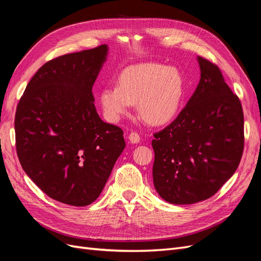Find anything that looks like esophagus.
<instances>
[{"mask_svg":"<svg viewBox=\"0 0 261 261\" xmlns=\"http://www.w3.org/2000/svg\"><path fill=\"white\" fill-rule=\"evenodd\" d=\"M128 139H129V141H130L132 144H138L139 140H140V137H139V135H138L137 133L133 132V133H130L129 135H128Z\"/></svg>","mask_w":261,"mask_h":261,"instance_id":"1","label":"esophagus"}]
</instances>
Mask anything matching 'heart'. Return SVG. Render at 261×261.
Returning <instances> with one entry per match:
<instances>
[{"label": "heart", "mask_w": 261, "mask_h": 261, "mask_svg": "<svg viewBox=\"0 0 261 261\" xmlns=\"http://www.w3.org/2000/svg\"><path fill=\"white\" fill-rule=\"evenodd\" d=\"M185 93V81L175 67L158 63H141L124 68L117 86L100 92V103L110 121L116 122L127 114L130 105L137 103L143 120L160 126L173 120Z\"/></svg>", "instance_id": "b5f03b06"}]
</instances>
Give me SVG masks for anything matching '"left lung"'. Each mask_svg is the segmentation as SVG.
Here are the masks:
<instances>
[{"label": "left lung", "instance_id": "8db88e82", "mask_svg": "<svg viewBox=\"0 0 261 261\" xmlns=\"http://www.w3.org/2000/svg\"><path fill=\"white\" fill-rule=\"evenodd\" d=\"M200 81L178 116L154 134L153 184L161 198L192 204L215 195L238 169L244 149L241 101L219 67L197 58Z\"/></svg>", "mask_w": 261, "mask_h": 261}]
</instances>
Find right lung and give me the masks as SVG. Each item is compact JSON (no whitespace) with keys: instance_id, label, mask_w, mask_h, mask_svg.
<instances>
[{"instance_id":"right-lung-1","label":"right lung","mask_w":261,"mask_h":261,"mask_svg":"<svg viewBox=\"0 0 261 261\" xmlns=\"http://www.w3.org/2000/svg\"><path fill=\"white\" fill-rule=\"evenodd\" d=\"M107 44L46 62L28 83L15 115L16 150L31 180L52 199L96 200L125 148L123 130L97 113L92 86Z\"/></svg>"}]
</instances>
